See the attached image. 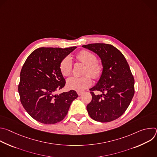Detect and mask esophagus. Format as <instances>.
Instances as JSON below:
<instances>
[{"label": "esophagus", "mask_w": 157, "mask_h": 157, "mask_svg": "<svg viewBox=\"0 0 157 157\" xmlns=\"http://www.w3.org/2000/svg\"><path fill=\"white\" fill-rule=\"evenodd\" d=\"M82 93H83L82 91H77V94H78V96H81Z\"/></svg>", "instance_id": "esophagus-1"}]
</instances>
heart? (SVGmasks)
<instances>
[{
    "label": "heart",
    "instance_id": "b5f03b06",
    "mask_svg": "<svg viewBox=\"0 0 157 157\" xmlns=\"http://www.w3.org/2000/svg\"><path fill=\"white\" fill-rule=\"evenodd\" d=\"M76 59L86 65L82 77L71 76L66 81L68 88L78 91H81L92 85L94 79L99 78L103 71L102 65L96 61V56L92 53L86 50H81L76 55ZM73 61L70 56H65L60 62L59 70L64 76H68L71 73ZM90 75V76L88 75Z\"/></svg>",
    "mask_w": 157,
    "mask_h": 157
}]
</instances>
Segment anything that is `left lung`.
<instances>
[{
    "instance_id": "obj_1",
    "label": "left lung",
    "mask_w": 157,
    "mask_h": 157,
    "mask_svg": "<svg viewBox=\"0 0 157 157\" xmlns=\"http://www.w3.org/2000/svg\"><path fill=\"white\" fill-rule=\"evenodd\" d=\"M101 58L103 71L96 85L89 90L92 100L87 105L93 119L108 122L120 117L128 108L134 95V78L123 54L116 47L105 43L82 45ZM94 90L102 92L96 95Z\"/></svg>"
}]
</instances>
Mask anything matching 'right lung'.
<instances>
[{"mask_svg": "<svg viewBox=\"0 0 157 157\" xmlns=\"http://www.w3.org/2000/svg\"><path fill=\"white\" fill-rule=\"evenodd\" d=\"M76 48H39L22 66L18 87L20 102L36 121L44 124L61 121L73 101L78 97L74 90L55 94L66 83L59 70L60 62Z\"/></svg>", "mask_w": 157, "mask_h": 157, "instance_id": "add662e5", "label": "right lung"}]
</instances>
